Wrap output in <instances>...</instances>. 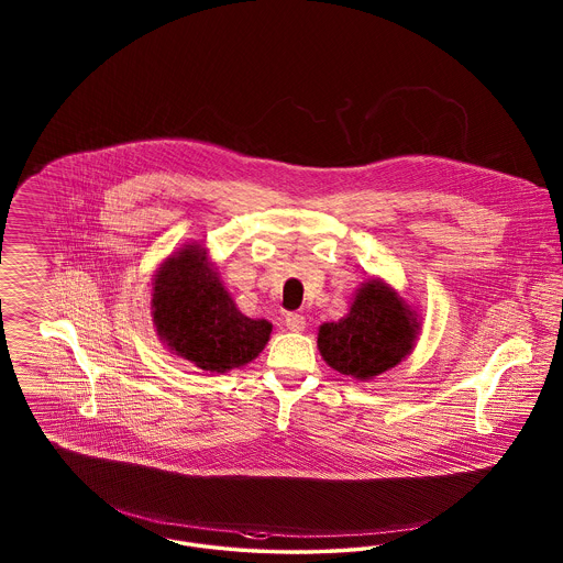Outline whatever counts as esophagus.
<instances>
[{
  "label": "esophagus",
  "mask_w": 563,
  "mask_h": 563,
  "mask_svg": "<svg viewBox=\"0 0 563 563\" xmlns=\"http://www.w3.org/2000/svg\"><path fill=\"white\" fill-rule=\"evenodd\" d=\"M285 324H287V329H291V331H303V329H306V317L299 314V312H289V314L285 317Z\"/></svg>",
  "instance_id": "34e87169"
}]
</instances>
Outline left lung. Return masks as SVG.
Here are the masks:
<instances>
[{
	"label": "left lung",
	"instance_id": "8db88e82",
	"mask_svg": "<svg viewBox=\"0 0 563 563\" xmlns=\"http://www.w3.org/2000/svg\"><path fill=\"white\" fill-rule=\"evenodd\" d=\"M418 322L390 287L369 280L354 297L350 312L319 329V350L329 367L372 379L401 363L413 349Z\"/></svg>",
	"mask_w": 563,
	"mask_h": 563
}]
</instances>
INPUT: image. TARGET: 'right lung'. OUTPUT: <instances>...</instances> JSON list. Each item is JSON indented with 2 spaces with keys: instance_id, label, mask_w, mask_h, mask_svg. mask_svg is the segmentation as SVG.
<instances>
[{
  "instance_id": "right-lung-1",
  "label": "right lung",
  "mask_w": 563,
  "mask_h": 563,
  "mask_svg": "<svg viewBox=\"0 0 563 563\" xmlns=\"http://www.w3.org/2000/svg\"><path fill=\"white\" fill-rule=\"evenodd\" d=\"M152 310L162 340L205 372L223 374L251 363L272 333L268 321H253L236 308L198 244L158 269Z\"/></svg>"
}]
</instances>
